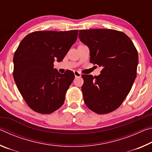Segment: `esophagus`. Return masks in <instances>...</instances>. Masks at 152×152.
I'll use <instances>...</instances> for the list:
<instances>
[{"label":"esophagus","mask_w":152,"mask_h":152,"mask_svg":"<svg viewBox=\"0 0 152 152\" xmlns=\"http://www.w3.org/2000/svg\"><path fill=\"white\" fill-rule=\"evenodd\" d=\"M74 76H75L76 78H78V77H80L81 75H82V74L80 72H78V71H74Z\"/></svg>","instance_id":"obj_1"}]
</instances>
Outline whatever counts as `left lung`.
Instances as JSON below:
<instances>
[{"label": "left lung", "instance_id": "obj_1", "mask_svg": "<svg viewBox=\"0 0 152 152\" xmlns=\"http://www.w3.org/2000/svg\"><path fill=\"white\" fill-rule=\"evenodd\" d=\"M80 40L90 50V61L102 67L101 74L82 75L84 101L98 114L116 110L124 101L137 74L138 53L124 33L113 29L80 30Z\"/></svg>", "mask_w": 152, "mask_h": 152}]
</instances>
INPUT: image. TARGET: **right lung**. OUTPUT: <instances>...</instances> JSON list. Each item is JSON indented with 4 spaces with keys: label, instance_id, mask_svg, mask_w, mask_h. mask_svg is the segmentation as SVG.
<instances>
[{
    "label": "right lung",
    "instance_id": "right-lung-1",
    "mask_svg": "<svg viewBox=\"0 0 152 152\" xmlns=\"http://www.w3.org/2000/svg\"><path fill=\"white\" fill-rule=\"evenodd\" d=\"M78 31H35L25 37L17 48L13 57V78L34 111L50 114L63 105L74 74L70 70L60 74L53 68V62L63 60L76 41Z\"/></svg>",
    "mask_w": 152,
    "mask_h": 152
}]
</instances>
